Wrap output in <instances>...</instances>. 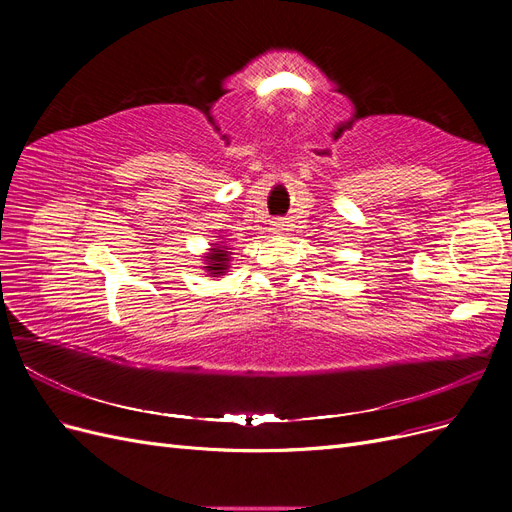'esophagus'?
<instances>
[{"mask_svg": "<svg viewBox=\"0 0 512 512\" xmlns=\"http://www.w3.org/2000/svg\"><path fill=\"white\" fill-rule=\"evenodd\" d=\"M271 226H273L271 230L275 232V235H282V232H286V230H288V228H286V226H288V222H286V220H275Z\"/></svg>", "mask_w": 512, "mask_h": 512, "instance_id": "34e87169", "label": "esophagus"}]
</instances>
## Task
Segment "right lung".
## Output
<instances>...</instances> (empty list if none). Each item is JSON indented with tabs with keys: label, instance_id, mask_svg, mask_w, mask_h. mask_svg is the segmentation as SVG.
Wrapping results in <instances>:
<instances>
[{
	"label": "right lung",
	"instance_id": "1",
	"mask_svg": "<svg viewBox=\"0 0 512 512\" xmlns=\"http://www.w3.org/2000/svg\"><path fill=\"white\" fill-rule=\"evenodd\" d=\"M205 258V271H209L211 277H220L228 271V260H230V247L220 241V243H211V250Z\"/></svg>",
	"mask_w": 512,
	"mask_h": 512
}]
</instances>
